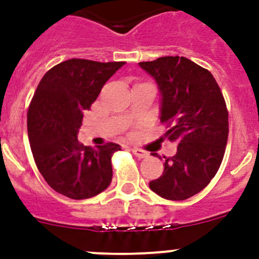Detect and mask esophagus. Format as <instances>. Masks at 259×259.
<instances>
[{
  "instance_id": "obj_1",
  "label": "esophagus",
  "mask_w": 259,
  "mask_h": 259,
  "mask_svg": "<svg viewBox=\"0 0 259 259\" xmlns=\"http://www.w3.org/2000/svg\"><path fill=\"white\" fill-rule=\"evenodd\" d=\"M131 152L134 153L135 155H136L137 158H146L148 157V153L145 152V150H143V149H140V148H132L131 149Z\"/></svg>"
}]
</instances>
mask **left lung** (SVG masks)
Listing matches in <instances>:
<instances>
[{
  "label": "left lung",
  "mask_w": 259,
  "mask_h": 259,
  "mask_svg": "<svg viewBox=\"0 0 259 259\" xmlns=\"http://www.w3.org/2000/svg\"><path fill=\"white\" fill-rule=\"evenodd\" d=\"M139 65L157 81L159 119L168 128L164 136L178 143L176 154L164 157L163 174L149 187L166 200H187L211 182L223 161L228 139L226 101L211 72L185 57H161Z\"/></svg>",
  "instance_id": "1"
}]
</instances>
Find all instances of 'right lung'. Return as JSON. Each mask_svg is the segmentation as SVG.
<instances>
[{
	"instance_id": "obj_1",
	"label": "right lung",
	"mask_w": 259,
	"mask_h": 259,
	"mask_svg": "<svg viewBox=\"0 0 259 259\" xmlns=\"http://www.w3.org/2000/svg\"><path fill=\"white\" fill-rule=\"evenodd\" d=\"M124 63L76 58L61 62L44 75L32 97L27 128L33 159L45 182L66 197H95L111 183V157L120 145L84 146L77 132L84 111Z\"/></svg>"
}]
</instances>
